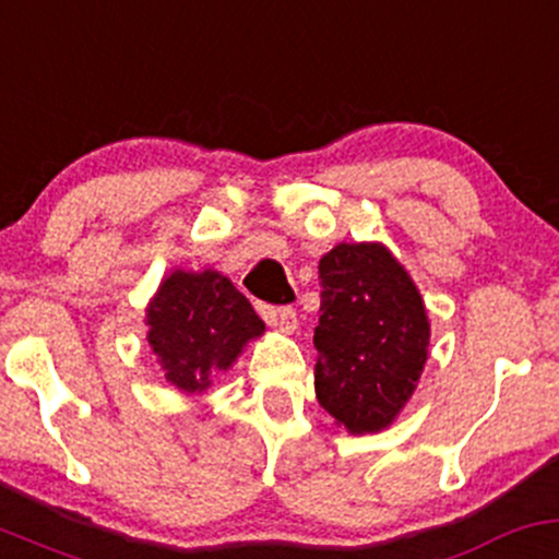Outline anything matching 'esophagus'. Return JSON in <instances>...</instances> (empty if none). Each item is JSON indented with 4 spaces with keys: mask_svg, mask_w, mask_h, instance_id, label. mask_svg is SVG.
<instances>
[{
    "mask_svg": "<svg viewBox=\"0 0 559 559\" xmlns=\"http://www.w3.org/2000/svg\"><path fill=\"white\" fill-rule=\"evenodd\" d=\"M263 320L274 330H280V333H293L298 328V317L290 306H266L263 309Z\"/></svg>",
    "mask_w": 559,
    "mask_h": 559,
    "instance_id": "obj_1",
    "label": "esophagus"
}]
</instances>
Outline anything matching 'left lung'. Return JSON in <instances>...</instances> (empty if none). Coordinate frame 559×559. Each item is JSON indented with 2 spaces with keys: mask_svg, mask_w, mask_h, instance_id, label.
<instances>
[{
  "mask_svg": "<svg viewBox=\"0 0 559 559\" xmlns=\"http://www.w3.org/2000/svg\"><path fill=\"white\" fill-rule=\"evenodd\" d=\"M314 392L349 435L386 429L416 392L429 317L416 282L381 242H341L320 258Z\"/></svg>",
  "mask_w": 559,
  "mask_h": 559,
  "instance_id": "1",
  "label": "left lung"
}]
</instances>
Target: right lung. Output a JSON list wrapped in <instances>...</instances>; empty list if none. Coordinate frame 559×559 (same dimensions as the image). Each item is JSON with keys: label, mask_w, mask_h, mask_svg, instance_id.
I'll list each match as a JSON object with an SVG mask.
<instances>
[{"label": "right lung", "mask_w": 559, "mask_h": 559, "mask_svg": "<svg viewBox=\"0 0 559 559\" xmlns=\"http://www.w3.org/2000/svg\"><path fill=\"white\" fill-rule=\"evenodd\" d=\"M148 346L165 378L183 394H200L213 373L229 370L263 322L221 272H176L162 280L146 309Z\"/></svg>", "instance_id": "right-lung-1"}]
</instances>
